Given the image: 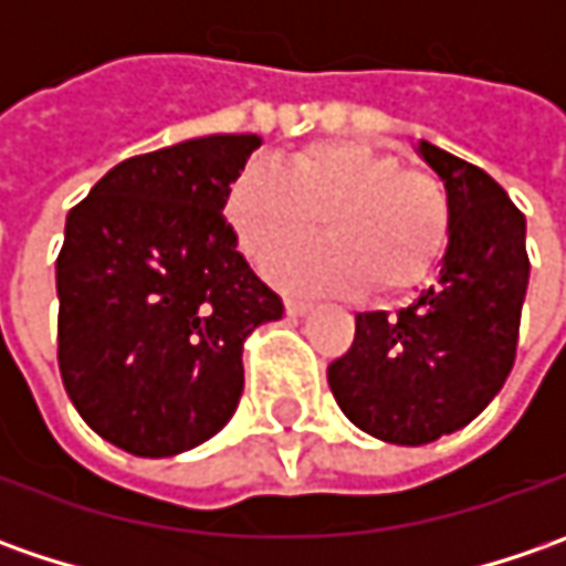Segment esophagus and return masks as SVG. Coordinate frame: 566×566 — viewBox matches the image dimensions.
<instances>
[{
    "label": "esophagus",
    "mask_w": 566,
    "mask_h": 566,
    "mask_svg": "<svg viewBox=\"0 0 566 566\" xmlns=\"http://www.w3.org/2000/svg\"><path fill=\"white\" fill-rule=\"evenodd\" d=\"M305 312H312V305H308V302H302V298H295V295H290V298H286V315L302 317Z\"/></svg>",
    "instance_id": "obj_1"
}]
</instances>
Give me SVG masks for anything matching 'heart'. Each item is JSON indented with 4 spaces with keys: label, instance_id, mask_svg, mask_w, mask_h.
Instances as JSON below:
<instances>
[{
    "label": "heart",
    "instance_id": "b5f03b06",
    "mask_svg": "<svg viewBox=\"0 0 566 566\" xmlns=\"http://www.w3.org/2000/svg\"><path fill=\"white\" fill-rule=\"evenodd\" d=\"M227 220L251 261L286 254L273 276L293 290L397 295L416 290L438 268L450 239V195L424 169L361 142H317L283 166L251 164L229 186Z\"/></svg>",
    "mask_w": 566,
    "mask_h": 566
}]
</instances>
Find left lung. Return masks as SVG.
Masks as SVG:
<instances>
[{"instance_id": "left-lung-1", "label": "left lung", "mask_w": 566, "mask_h": 566, "mask_svg": "<svg viewBox=\"0 0 566 566\" xmlns=\"http://www.w3.org/2000/svg\"><path fill=\"white\" fill-rule=\"evenodd\" d=\"M444 179L450 239L434 286L397 315L361 312L327 380L346 419L387 444L419 447L469 424L516 359L530 286L526 217L485 169L419 142Z\"/></svg>"}]
</instances>
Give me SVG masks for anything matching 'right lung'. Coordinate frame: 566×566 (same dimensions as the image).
<instances>
[{
    "instance_id": "right-lung-1",
    "label": "right lung",
    "mask_w": 566,
    "mask_h": 566,
    "mask_svg": "<svg viewBox=\"0 0 566 566\" xmlns=\"http://www.w3.org/2000/svg\"><path fill=\"white\" fill-rule=\"evenodd\" d=\"M258 147V135H207L128 157L69 210L59 371L81 419L135 457L213 438L245 387L242 343L283 317L223 217Z\"/></svg>"
}]
</instances>
